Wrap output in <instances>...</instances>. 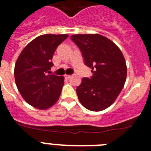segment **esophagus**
I'll return each instance as SVG.
<instances>
[{"label": "esophagus", "mask_w": 151, "mask_h": 151, "mask_svg": "<svg viewBox=\"0 0 151 151\" xmlns=\"http://www.w3.org/2000/svg\"><path fill=\"white\" fill-rule=\"evenodd\" d=\"M71 75H65V78H67V79H69V78H71Z\"/></svg>", "instance_id": "34e87169"}]
</instances>
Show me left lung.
Instances as JSON below:
<instances>
[{"instance_id": "1", "label": "left lung", "mask_w": 151, "mask_h": 151, "mask_svg": "<svg viewBox=\"0 0 151 151\" xmlns=\"http://www.w3.org/2000/svg\"><path fill=\"white\" fill-rule=\"evenodd\" d=\"M84 64L92 69L91 78H83L76 87L81 104L91 111H101L111 105L123 89L127 66L119 48L99 34L73 35Z\"/></svg>"}]
</instances>
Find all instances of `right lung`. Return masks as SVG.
<instances>
[{
	"label": "right lung",
	"mask_w": 151,
	"mask_h": 151,
	"mask_svg": "<svg viewBox=\"0 0 151 151\" xmlns=\"http://www.w3.org/2000/svg\"><path fill=\"white\" fill-rule=\"evenodd\" d=\"M68 35L47 34L27 44L15 66L16 86L24 99L32 107L45 110L56 103L64 77L50 75L53 54Z\"/></svg>",
	"instance_id": "add662e5"
}]
</instances>
